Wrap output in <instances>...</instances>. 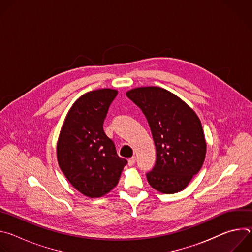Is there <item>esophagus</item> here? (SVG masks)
<instances>
[{
	"label": "esophagus",
	"instance_id": "esophagus-1",
	"mask_svg": "<svg viewBox=\"0 0 252 252\" xmlns=\"http://www.w3.org/2000/svg\"><path fill=\"white\" fill-rule=\"evenodd\" d=\"M134 163H135V157H132V158H130L127 159V164H128L129 166H132Z\"/></svg>",
	"mask_w": 252,
	"mask_h": 252
}]
</instances>
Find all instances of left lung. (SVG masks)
Listing matches in <instances>:
<instances>
[{"instance_id": "obj_1", "label": "left lung", "mask_w": 252, "mask_h": 252, "mask_svg": "<svg viewBox=\"0 0 252 252\" xmlns=\"http://www.w3.org/2000/svg\"><path fill=\"white\" fill-rule=\"evenodd\" d=\"M126 95L146 116L155 141L157 160L147 173L150 186L166 194L184 190L205 158L199 118L181 97L159 87L135 88Z\"/></svg>"}]
</instances>
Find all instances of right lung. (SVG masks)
Wrapping results in <instances>:
<instances>
[{"label":"right lung","instance_id":"1","mask_svg":"<svg viewBox=\"0 0 252 252\" xmlns=\"http://www.w3.org/2000/svg\"><path fill=\"white\" fill-rule=\"evenodd\" d=\"M117 94V90L99 89L80 96L67 112L58 138L60 168L71 186L91 198L117 187L127 162L118 156L102 128Z\"/></svg>","mask_w":252,"mask_h":252}]
</instances>
